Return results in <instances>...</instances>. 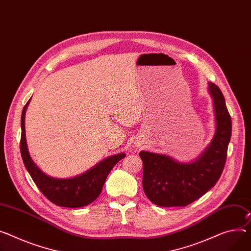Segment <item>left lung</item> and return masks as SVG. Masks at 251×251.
Here are the masks:
<instances>
[{
	"mask_svg": "<svg viewBox=\"0 0 251 251\" xmlns=\"http://www.w3.org/2000/svg\"><path fill=\"white\" fill-rule=\"evenodd\" d=\"M216 133L203 155L194 163L181 164L168 156L141 151L144 163L143 188L151 202L162 207H184L208 192L219 180L231 138L230 114L220 88L210 82Z\"/></svg>",
	"mask_w": 251,
	"mask_h": 251,
	"instance_id": "obj_1",
	"label": "left lung"
}]
</instances>
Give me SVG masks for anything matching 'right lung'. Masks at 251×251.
<instances>
[{
  "mask_svg": "<svg viewBox=\"0 0 251 251\" xmlns=\"http://www.w3.org/2000/svg\"><path fill=\"white\" fill-rule=\"evenodd\" d=\"M29 101L23 108L21 117L20 151L23 163L30 176L42 194L53 204L67 208L83 207L98 198L103 184L113 166L126 157V153L112 156L96 165L84 174L71 179H55L47 176L32 161L25 138V111Z\"/></svg>",
  "mask_w": 251,
  "mask_h": 251,
  "instance_id": "obj_1",
  "label": "right lung"
}]
</instances>
